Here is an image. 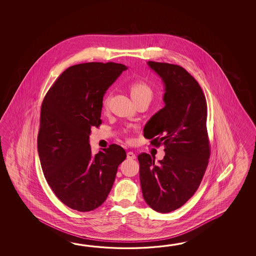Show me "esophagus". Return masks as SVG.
<instances>
[{
  "label": "esophagus",
  "instance_id": "34e87169",
  "mask_svg": "<svg viewBox=\"0 0 256 256\" xmlns=\"http://www.w3.org/2000/svg\"><path fill=\"white\" fill-rule=\"evenodd\" d=\"M127 158H128V159H136V154L132 152H127Z\"/></svg>",
  "mask_w": 256,
  "mask_h": 256
}]
</instances>
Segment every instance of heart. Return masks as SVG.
<instances>
[{
    "instance_id": "b5f03b06",
    "label": "heart",
    "mask_w": 256,
    "mask_h": 256,
    "mask_svg": "<svg viewBox=\"0 0 256 256\" xmlns=\"http://www.w3.org/2000/svg\"><path fill=\"white\" fill-rule=\"evenodd\" d=\"M130 96L132 100L142 98V97H148L152 98V88L150 86L144 82H134L130 84ZM109 96H106L104 100V106L107 108L109 104Z\"/></svg>"
}]
</instances>
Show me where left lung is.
<instances>
[{"label": "left lung", "instance_id": "1", "mask_svg": "<svg viewBox=\"0 0 256 256\" xmlns=\"http://www.w3.org/2000/svg\"><path fill=\"white\" fill-rule=\"evenodd\" d=\"M164 84V107L147 122L144 136L154 146H164L163 160L142 152V196L156 212L182 207L195 194L210 156L207 130V102L196 80L182 66L148 61Z\"/></svg>", "mask_w": 256, "mask_h": 256}]
</instances>
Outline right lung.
<instances>
[{"instance_id": "obj_1", "label": "right lung", "mask_w": 256, "mask_h": 256, "mask_svg": "<svg viewBox=\"0 0 256 256\" xmlns=\"http://www.w3.org/2000/svg\"><path fill=\"white\" fill-rule=\"evenodd\" d=\"M126 68L114 62L72 66L42 102L38 150L44 176L60 202L80 212L105 202L126 158L118 144L93 156L88 144L92 127L102 124L104 94Z\"/></svg>"}]
</instances>
